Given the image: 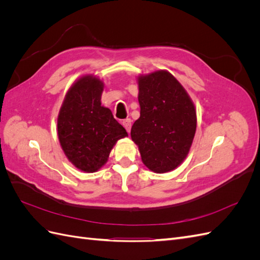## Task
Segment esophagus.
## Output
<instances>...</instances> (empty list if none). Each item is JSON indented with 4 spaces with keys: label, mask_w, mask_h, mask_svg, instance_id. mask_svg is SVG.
I'll use <instances>...</instances> for the list:
<instances>
[{
    "label": "esophagus",
    "mask_w": 260,
    "mask_h": 260,
    "mask_svg": "<svg viewBox=\"0 0 260 260\" xmlns=\"http://www.w3.org/2000/svg\"><path fill=\"white\" fill-rule=\"evenodd\" d=\"M122 124H123V127L125 128V130H127V132H130V130H131V119L127 118V119H124L122 121Z\"/></svg>",
    "instance_id": "esophagus-1"
}]
</instances>
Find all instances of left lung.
Segmentation results:
<instances>
[{
  "label": "left lung",
  "instance_id": "1",
  "mask_svg": "<svg viewBox=\"0 0 260 260\" xmlns=\"http://www.w3.org/2000/svg\"><path fill=\"white\" fill-rule=\"evenodd\" d=\"M140 118L131 139L143 164L156 174L179 167L190 152L196 131V109L185 89L167 70L138 77Z\"/></svg>",
  "mask_w": 260,
  "mask_h": 260
}]
</instances>
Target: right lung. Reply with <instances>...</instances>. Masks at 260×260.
<instances>
[{"mask_svg":"<svg viewBox=\"0 0 260 260\" xmlns=\"http://www.w3.org/2000/svg\"><path fill=\"white\" fill-rule=\"evenodd\" d=\"M104 83L93 75L77 79L66 93L57 117V135L68 160L95 172L108 160L118 140L128 136L111 109L101 105Z\"/></svg>","mask_w":260,"mask_h":260,"instance_id":"1","label":"right lung"}]
</instances>
